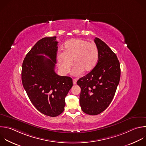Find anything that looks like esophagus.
I'll use <instances>...</instances> for the list:
<instances>
[{
    "label": "esophagus",
    "instance_id": "obj_1",
    "mask_svg": "<svg viewBox=\"0 0 146 146\" xmlns=\"http://www.w3.org/2000/svg\"><path fill=\"white\" fill-rule=\"evenodd\" d=\"M73 84H74V85L76 84H77V80L74 78V79L73 80Z\"/></svg>",
    "mask_w": 146,
    "mask_h": 146
}]
</instances>
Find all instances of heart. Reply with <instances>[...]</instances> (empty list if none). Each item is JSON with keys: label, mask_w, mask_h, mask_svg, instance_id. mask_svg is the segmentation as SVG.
<instances>
[{"label": "heart", "mask_w": 146, "mask_h": 146, "mask_svg": "<svg viewBox=\"0 0 146 146\" xmlns=\"http://www.w3.org/2000/svg\"><path fill=\"white\" fill-rule=\"evenodd\" d=\"M99 49L94 43L81 39H72L66 42L64 52L57 54L58 66L62 72L68 73L73 64L75 65L73 73L80 75L83 72L92 71L99 60Z\"/></svg>", "instance_id": "obj_1"}]
</instances>
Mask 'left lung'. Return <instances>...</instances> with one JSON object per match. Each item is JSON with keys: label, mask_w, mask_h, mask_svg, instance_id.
Returning <instances> with one entry per match:
<instances>
[{"label": "left lung", "mask_w": 146, "mask_h": 146, "mask_svg": "<svg viewBox=\"0 0 146 146\" xmlns=\"http://www.w3.org/2000/svg\"><path fill=\"white\" fill-rule=\"evenodd\" d=\"M94 42L99 53L98 64L77 82L81 88L80 106L90 115H99L107 108L120 78V65L116 54L100 39L95 38Z\"/></svg>", "instance_id": "1"}]
</instances>
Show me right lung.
<instances>
[{"mask_svg": "<svg viewBox=\"0 0 146 146\" xmlns=\"http://www.w3.org/2000/svg\"><path fill=\"white\" fill-rule=\"evenodd\" d=\"M58 43L56 36L39 40L26 54L22 67V84L29 99L38 111L50 117L63 112L65 97L73 86L72 78L54 71Z\"/></svg>", "mask_w": 146, "mask_h": 146, "instance_id": "right-lung-1", "label": "right lung"}]
</instances>
